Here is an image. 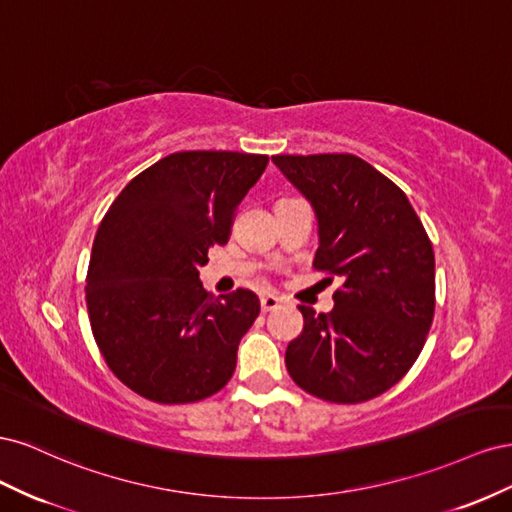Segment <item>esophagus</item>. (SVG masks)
Here are the masks:
<instances>
[{"mask_svg":"<svg viewBox=\"0 0 512 512\" xmlns=\"http://www.w3.org/2000/svg\"><path fill=\"white\" fill-rule=\"evenodd\" d=\"M282 303L280 297H275V294H262L260 297V307L262 312H273V309H277V305Z\"/></svg>","mask_w":512,"mask_h":512,"instance_id":"obj_1","label":"esophagus"}]
</instances>
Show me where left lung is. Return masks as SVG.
I'll list each match as a JSON object with an SVG mask.
<instances>
[{
  "label": "left lung",
  "mask_w": 512,
  "mask_h": 512,
  "mask_svg": "<svg viewBox=\"0 0 512 512\" xmlns=\"http://www.w3.org/2000/svg\"><path fill=\"white\" fill-rule=\"evenodd\" d=\"M318 220L314 267L342 277L331 314L299 305L290 378L333 404L389 391L421 354L436 307V258L408 196L352 153L273 156Z\"/></svg>",
  "instance_id": "1"
}]
</instances>
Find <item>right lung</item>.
Listing matches in <instances>:
<instances>
[{"label":"right lung","instance_id":"1","mask_svg":"<svg viewBox=\"0 0 512 512\" xmlns=\"http://www.w3.org/2000/svg\"><path fill=\"white\" fill-rule=\"evenodd\" d=\"M267 156L179 151L136 175L96 232L87 312L113 374L158 404H192L224 389L241 337L260 314L252 290L215 299L198 280L224 245Z\"/></svg>","mask_w":512,"mask_h":512}]
</instances>
